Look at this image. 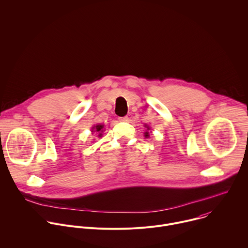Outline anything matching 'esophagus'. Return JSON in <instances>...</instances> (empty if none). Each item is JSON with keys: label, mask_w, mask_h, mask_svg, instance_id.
<instances>
[{"label": "esophagus", "mask_w": 248, "mask_h": 248, "mask_svg": "<svg viewBox=\"0 0 248 248\" xmlns=\"http://www.w3.org/2000/svg\"><path fill=\"white\" fill-rule=\"evenodd\" d=\"M119 121L120 122H127L128 121V118L125 116V117H121V118H119Z\"/></svg>", "instance_id": "esophagus-1"}]
</instances>
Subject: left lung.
Returning <instances> with one entry per match:
<instances>
[{
  "label": "left lung",
  "mask_w": 248,
  "mask_h": 248,
  "mask_svg": "<svg viewBox=\"0 0 248 248\" xmlns=\"http://www.w3.org/2000/svg\"><path fill=\"white\" fill-rule=\"evenodd\" d=\"M145 136H148V132H145Z\"/></svg>",
  "instance_id": "1"
}]
</instances>
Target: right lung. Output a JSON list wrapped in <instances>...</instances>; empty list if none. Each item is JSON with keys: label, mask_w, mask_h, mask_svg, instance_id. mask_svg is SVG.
<instances>
[{"label": "right lung", "mask_w": 248, "mask_h": 248, "mask_svg": "<svg viewBox=\"0 0 248 248\" xmlns=\"http://www.w3.org/2000/svg\"><path fill=\"white\" fill-rule=\"evenodd\" d=\"M103 127H104V125H102V124H98V125L94 126V128H95V131L99 132V136H101V135H102L101 131H103V130H102V129H103ZM94 128H93V129H94Z\"/></svg>", "instance_id": "obj_1"}]
</instances>
